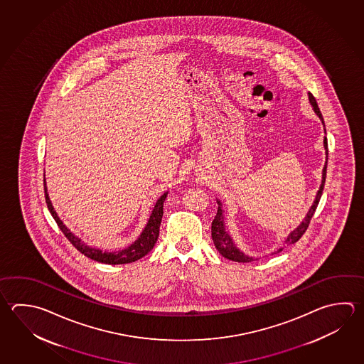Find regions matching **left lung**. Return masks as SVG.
I'll use <instances>...</instances> for the list:
<instances>
[{"mask_svg": "<svg viewBox=\"0 0 364 364\" xmlns=\"http://www.w3.org/2000/svg\"><path fill=\"white\" fill-rule=\"evenodd\" d=\"M309 100H310V104L313 105V108L316 110V114L322 119L323 124H324L322 113H321V110H319L316 97L313 96L311 92H309ZM324 148H326V156L328 157V143H327V137H324ZM327 159H328V158H327ZM326 175H327V161H326V165H324V168H323L322 186H321L319 191H318L316 200H314L311 208L309 210L308 215H306L305 220L302 221L301 225H299L297 229H295L292 233L288 235L287 240H286L287 245H294V243H296L297 240H300L302 235H304V233L306 232L309 224H310V220H311L313 215L316 213V207H318V203H319V199L322 197L323 188H324V183H326ZM218 203L221 206L220 202H218ZM211 233H213V240L215 247L218 248L220 255L224 256L228 260L238 261V262H251V261L255 260L252 257H248V256H246L243 252H240V250L234 246L233 240L230 238V235L225 232L224 218H223L221 207L218 208V213H216V216H215V219H213V225H211ZM282 250H283V248H279L277 252H281Z\"/></svg>", "mask_w": 364, "mask_h": 364, "instance_id": "left-lung-1", "label": "left lung"}]
</instances>
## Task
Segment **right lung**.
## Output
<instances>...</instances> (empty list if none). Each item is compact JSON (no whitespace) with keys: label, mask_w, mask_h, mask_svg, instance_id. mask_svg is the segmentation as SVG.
<instances>
[{"label":"right lung","mask_w":364,"mask_h":364,"mask_svg":"<svg viewBox=\"0 0 364 364\" xmlns=\"http://www.w3.org/2000/svg\"><path fill=\"white\" fill-rule=\"evenodd\" d=\"M43 186H45V199H46V205H48V211L53 215V218L56 221L58 227L60 228L63 234L67 237V240L75 246V247L85 255L86 257L97 261V262H103V264H110V265H117V264H130L134 261L139 260L141 257H144L145 255L151 252V248L154 247L156 242L159 235V227H161V220L164 216V202H165L167 193H165L161 198L158 199L156 206L151 211V218L146 224L143 233L140 234V237L137 238L131 246L124 250L117 251V252H104L97 248L90 247L86 246L85 243L81 242L80 238H77L75 234L70 233L68 228L65 227L62 223V220L58 218L54 207L50 202L48 198V191H46V184L43 180Z\"/></svg>","instance_id":"obj_1"}]
</instances>
